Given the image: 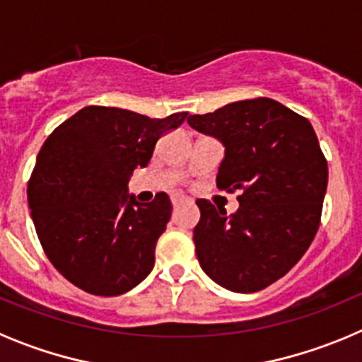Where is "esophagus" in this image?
<instances>
[{
    "label": "esophagus",
    "mask_w": 362,
    "mask_h": 362,
    "mask_svg": "<svg viewBox=\"0 0 362 362\" xmlns=\"http://www.w3.org/2000/svg\"><path fill=\"white\" fill-rule=\"evenodd\" d=\"M187 197H181V196H174L172 197V204H174V209H177V206H181V204L187 203Z\"/></svg>",
    "instance_id": "1"
}]
</instances>
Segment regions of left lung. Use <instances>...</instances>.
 <instances>
[{"instance_id": "obj_1", "label": "left lung", "mask_w": 362, "mask_h": 362, "mask_svg": "<svg viewBox=\"0 0 362 362\" xmlns=\"http://www.w3.org/2000/svg\"><path fill=\"white\" fill-rule=\"evenodd\" d=\"M188 124L223 143L217 188L239 192V209L230 216L196 201L201 268L223 288L259 292L290 272L317 233L328 185L317 136L306 117L270 98L196 114Z\"/></svg>"}]
</instances>
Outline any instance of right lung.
<instances>
[{
	"label": "right lung",
	"mask_w": 362,
	"mask_h": 362,
	"mask_svg": "<svg viewBox=\"0 0 362 362\" xmlns=\"http://www.w3.org/2000/svg\"><path fill=\"white\" fill-rule=\"evenodd\" d=\"M187 116L152 119L92 105L47 137L28 181V206L47 257L78 288L121 296L152 272L172 203L165 192L137 203L129 179Z\"/></svg>",
	"instance_id": "add662e5"
}]
</instances>
